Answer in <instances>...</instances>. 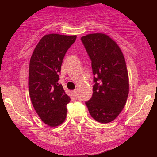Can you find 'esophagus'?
<instances>
[{"label":"esophagus","instance_id":"esophagus-1","mask_svg":"<svg viewBox=\"0 0 157 157\" xmlns=\"http://www.w3.org/2000/svg\"><path fill=\"white\" fill-rule=\"evenodd\" d=\"M72 94H73V95L75 97H76L77 95V89H75V90H73L72 91Z\"/></svg>","mask_w":157,"mask_h":157}]
</instances>
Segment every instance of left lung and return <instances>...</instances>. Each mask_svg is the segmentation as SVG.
Segmentation results:
<instances>
[{"instance_id":"obj_1","label":"left lung","mask_w":157,"mask_h":157,"mask_svg":"<svg viewBox=\"0 0 157 157\" xmlns=\"http://www.w3.org/2000/svg\"><path fill=\"white\" fill-rule=\"evenodd\" d=\"M81 40L94 75L92 97L86 105L96 121L108 123L117 117L127 101L129 80L125 57L117 43L105 34H89Z\"/></svg>"}]
</instances>
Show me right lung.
Returning <instances> with one entry per match:
<instances>
[{"mask_svg":"<svg viewBox=\"0 0 157 157\" xmlns=\"http://www.w3.org/2000/svg\"><path fill=\"white\" fill-rule=\"evenodd\" d=\"M76 35H44L34 50L29 68V93L33 107L44 123L61 125L71 99L58 83L63 60Z\"/></svg>","mask_w":157,"mask_h":157,"instance_id":"1","label":"right lung"}]
</instances>
